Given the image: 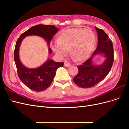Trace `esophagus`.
Here are the masks:
<instances>
[{"label":"esophagus","mask_w":129,"mask_h":129,"mask_svg":"<svg viewBox=\"0 0 129 129\" xmlns=\"http://www.w3.org/2000/svg\"><path fill=\"white\" fill-rule=\"evenodd\" d=\"M64 66H65L66 67H71V64L70 63H69L68 62H67V61H65V62H64Z\"/></svg>","instance_id":"34e87169"}]
</instances>
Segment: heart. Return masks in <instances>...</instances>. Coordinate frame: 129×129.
<instances>
[{
	"label": "heart",
	"instance_id": "1",
	"mask_svg": "<svg viewBox=\"0 0 129 129\" xmlns=\"http://www.w3.org/2000/svg\"><path fill=\"white\" fill-rule=\"evenodd\" d=\"M96 43V36L89 29L71 28L64 30L52 42L51 48L57 55L63 56L69 49L70 55L77 61L86 60L90 55Z\"/></svg>",
	"mask_w": 129,
	"mask_h": 129
}]
</instances>
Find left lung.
Here are the masks:
<instances>
[{
  "label": "left lung",
  "instance_id": "1",
  "mask_svg": "<svg viewBox=\"0 0 129 129\" xmlns=\"http://www.w3.org/2000/svg\"><path fill=\"white\" fill-rule=\"evenodd\" d=\"M98 34V45L91 56L88 60L77 66L79 73L74 78L78 86L83 88L94 87L102 81L110 71L114 62V48L111 40L103 29L95 27ZM103 56V63L99 65L93 63V58L96 55Z\"/></svg>",
  "mask_w": 129,
  "mask_h": 129
}]
</instances>
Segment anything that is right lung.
Returning a JSON list of instances; mask_svg holds the SVG:
<instances>
[{
  "label": "right lung",
  "mask_w": 129,
  "mask_h": 129,
  "mask_svg": "<svg viewBox=\"0 0 129 129\" xmlns=\"http://www.w3.org/2000/svg\"><path fill=\"white\" fill-rule=\"evenodd\" d=\"M58 30L54 25H38L31 27L23 33L17 41L14 59L16 65L18 76L22 82L30 89L36 91H42L49 87L55 77L56 70L63 66V62H57L48 58L44 63L36 68H27L23 64L19 58V48L24 39L28 36H37L44 39L48 46ZM49 55L52 49L48 47Z\"/></svg>",
  "instance_id": "add662e5"
}]
</instances>
